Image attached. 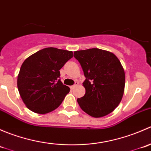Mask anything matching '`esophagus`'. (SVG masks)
I'll return each instance as SVG.
<instances>
[{"instance_id": "esophagus-1", "label": "esophagus", "mask_w": 151, "mask_h": 151, "mask_svg": "<svg viewBox=\"0 0 151 151\" xmlns=\"http://www.w3.org/2000/svg\"><path fill=\"white\" fill-rule=\"evenodd\" d=\"M78 85H79L78 82H75V84H74V85H72V86H71V89H74V88H75L76 86H77Z\"/></svg>"}]
</instances>
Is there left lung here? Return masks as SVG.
<instances>
[{
  "instance_id": "left-lung-1",
  "label": "left lung",
  "mask_w": 151,
  "mask_h": 151,
  "mask_svg": "<svg viewBox=\"0 0 151 151\" xmlns=\"http://www.w3.org/2000/svg\"><path fill=\"white\" fill-rule=\"evenodd\" d=\"M74 53L86 77L84 96L77 99L80 108L93 118L109 115L119 105L124 93L125 72L119 59L98 48Z\"/></svg>"
}]
</instances>
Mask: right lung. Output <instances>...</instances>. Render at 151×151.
I'll return each instance as SVG.
<instances>
[{"instance_id":"1","label":"right lung","mask_w":151,"mask_h":151,"mask_svg":"<svg viewBox=\"0 0 151 151\" xmlns=\"http://www.w3.org/2000/svg\"><path fill=\"white\" fill-rule=\"evenodd\" d=\"M73 56L72 51L47 47L24 60L17 76V88L30 110L46 114L60 106L70 91L59 80L60 69Z\"/></svg>"}]
</instances>
